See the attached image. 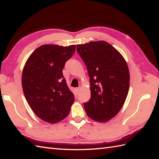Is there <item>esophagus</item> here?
Instances as JSON below:
<instances>
[{
	"mask_svg": "<svg viewBox=\"0 0 159 159\" xmlns=\"http://www.w3.org/2000/svg\"><path fill=\"white\" fill-rule=\"evenodd\" d=\"M75 90H76V92L78 93L79 92V91H80V88H79V87H78V88H76V89H75Z\"/></svg>",
	"mask_w": 159,
	"mask_h": 159,
	"instance_id": "obj_1",
	"label": "esophagus"
}]
</instances>
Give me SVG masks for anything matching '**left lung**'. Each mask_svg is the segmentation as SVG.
<instances>
[{
    "mask_svg": "<svg viewBox=\"0 0 159 159\" xmlns=\"http://www.w3.org/2000/svg\"><path fill=\"white\" fill-rule=\"evenodd\" d=\"M77 52L87 66L91 98L84 103L87 116L99 122L112 119L123 107L130 85V73L123 56L104 41L78 44Z\"/></svg>",
    "mask_w": 159,
    "mask_h": 159,
    "instance_id": "8db88e82",
    "label": "left lung"
}]
</instances>
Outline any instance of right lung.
Masks as SVG:
<instances>
[{
  "mask_svg": "<svg viewBox=\"0 0 159 159\" xmlns=\"http://www.w3.org/2000/svg\"><path fill=\"white\" fill-rule=\"evenodd\" d=\"M76 45L44 44L29 56L24 66L22 85L26 100L40 119L55 124L68 116L74 96L62 70Z\"/></svg>",
  "mask_w": 159,
  "mask_h": 159,
  "instance_id": "right-lung-1",
  "label": "right lung"
}]
</instances>
